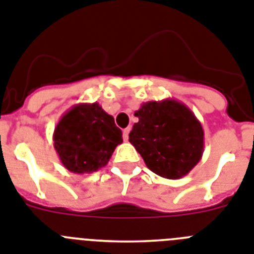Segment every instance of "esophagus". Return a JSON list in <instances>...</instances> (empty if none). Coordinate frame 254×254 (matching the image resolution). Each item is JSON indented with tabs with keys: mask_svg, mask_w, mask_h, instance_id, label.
<instances>
[{
	"mask_svg": "<svg viewBox=\"0 0 254 254\" xmlns=\"http://www.w3.org/2000/svg\"><path fill=\"white\" fill-rule=\"evenodd\" d=\"M128 133H129V128H126L125 131H123V140H125V141H128Z\"/></svg>",
	"mask_w": 254,
	"mask_h": 254,
	"instance_id": "esophagus-1",
	"label": "esophagus"
}]
</instances>
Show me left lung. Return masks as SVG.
<instances>
[{
  "instance_id": "left-lung-1",
  "label": "left lung",
  "mask_w": 254,
  "mask_h": 254,
  "mask_svg": "<svg viewBox=\"0 0 254 254\" xmlns=\"http://www.w3.org/2000/svg\"><path fill=\"white\" fill-rule=\"evenodd\" d=\"M129 142L149 170L164 179L186 176L204 150V131L194 113L175 99L148 101L135 112Z\"/></svg>"
}]
</instances>
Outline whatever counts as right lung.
Wrapping results in <instances>:
<instances>
[{
  "instance_id": "1",
  "label": "right lung",
  "mask_w": 254,
  "mask_h": 254,
  "mask_svg": "<svg viewBox=\"0 0 254 254\" xmlns=\"http://www.w3.org/2000/svg\"><path fill=\"white\" fill-rule=\"evenodd\" d=\"M63 166L77 175L105 167L122 144V131L97 103H81L63 114L53 135Z\"/></svg>"
}]
</instances>
